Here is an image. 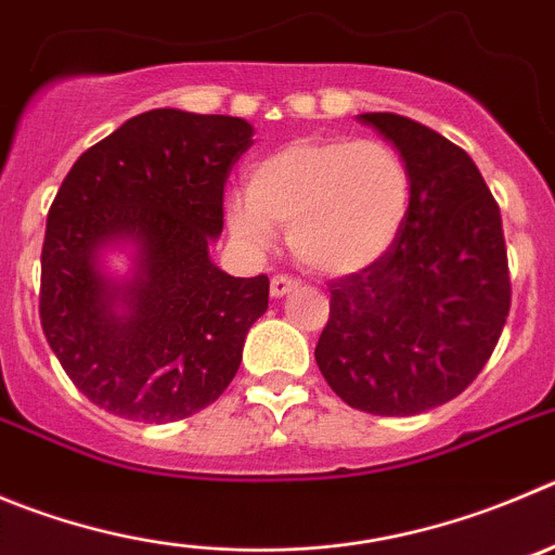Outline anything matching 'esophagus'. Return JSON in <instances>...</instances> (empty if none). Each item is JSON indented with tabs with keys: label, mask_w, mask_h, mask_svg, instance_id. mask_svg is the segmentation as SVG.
<instances>
[{
	"label": "esophagus",
	"mask_w": 555,
	"mask_h": 555,
	"mask_svg": "<svg viewBox=\"0 0 555 555\" xmlns=\"http://www.w3.org/2000/svg\"><path fill=\"white\" fill-rule=\"evenodd\" d=\"M295 287H298V282H295L293 276H273L271 279V295H273V298H284V295L293 293Z\"/></svg>",
	"instance_id": "34e87169"
}]
</instances>
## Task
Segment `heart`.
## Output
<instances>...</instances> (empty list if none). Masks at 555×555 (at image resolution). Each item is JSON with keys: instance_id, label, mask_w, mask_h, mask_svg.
Masks as SVG:
<instances>
[{"instance_id": "1", "label": "heart", "mask_w": 555, "mask_h": 555, "mask_svg": "<svg viewBox=\"0 0 555 555\" xmlns=\"http://www.w3.org/2000/svg\"><path fill=\"white\" fill-rule=\"evenodd\" d=\"M411 172L377 139H293L254 160L246 194L227 202V221L243 246L262 251L273 227L320 273L361 271L391 248L411 214Z\"/></svg>"}]
</instances>
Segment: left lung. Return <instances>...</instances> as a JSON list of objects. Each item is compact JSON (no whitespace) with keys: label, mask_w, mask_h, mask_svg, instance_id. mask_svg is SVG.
<instances>
[{"label":"left lung","mask_w":555,"mask_h":555,"mask_svg":"<svg viewBox=\"0 0 555 555\" xmlns=\"http://www.w3.org/2000/svg\"><path fill=\"white\" fill-rule=\"evenodd\" d=\"M411 172L400 237L331 284L314 359L334 395L375 416H416L463 395L512 304L499 202L463 147L391 112L359 114Z\"/></svg>","instance_id":"obj_1"}]
</instances>
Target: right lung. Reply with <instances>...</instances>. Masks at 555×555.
I'll use <instances>...</instances> for the list:
<instances>
[{"instance_id":"1","label":"right lung","mask_w":555,"mask_h":555,"mask_svg":"<svg viewBox=\"0 0 555 555\" xmlns=\"http://www.w3.org/2000/svg\"><path fill=\"white\" fill-rule=\"evenodd\" d=\"M254 128L227 114L153 108L79 155L62 180L40 254V325L92 405L167 424L230 386L268 276L221 271L224 185ZM131 245L132 276L100 266Z\"/></svg>"}]
</instances>
